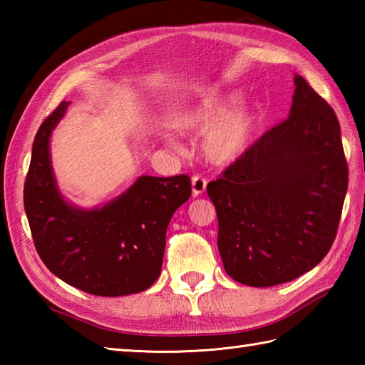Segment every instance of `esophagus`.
I'll return each instance as SVG.
<instances>
[{
    "label": "esophagus",
    "mask_w": 365,
    "mask_h": 365,
    "mask_svg": "<svg viewBox=\"0 0 365 365\" xmlns=\"http://www.w3.org/2000/svg\"><path fill=\"white\" fill-rule=\"evenodd\" d=\"M191 188H192V196H200L207 188V180L202 175H195L191 178Z\"/></svg>",
    "instance_id": "esophagus-1"
}]
</instances>
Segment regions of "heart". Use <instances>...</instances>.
Returning a JSON list of instances; mask_svg holds the SVG:
<instances>
[{
  "label": "heart",
  "mask_w": 365,
  "mask_h": 365,
  "mask_svg": "<svg viewBox=\"0 0 365 365\" xmlns=\"http://www.w3.org/2000/svg\"><path fill=\"white\" fill-rule=\"evenodd\" d=\"M235 98H205L183 115L180 127L185 130H204L226 113ZM260 122V114L254 110H242L222 118L205 133L202 150L208 160L218 165L235 161L252 143Z\"/></svg>",
  "instance_id": "1"
}]
</instances>
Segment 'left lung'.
<instances>
[{
	"instance_id": "obj_1",
	"label": "left lung",
	"mask_w": 365,
	"mask_h": 365,
	"mask_svg": "<svg viewBox=\"0 0 365 365\" xmlns=\"http://www.w3.org/2000/svg\"><path fill=\"white\" fill-rule=\"evenodd\" d=\"M346 188L337 115L294 75L289 118L207 185L226 273L273 287L319 265L336 240Z\"/></svg>"
}]
</instances>
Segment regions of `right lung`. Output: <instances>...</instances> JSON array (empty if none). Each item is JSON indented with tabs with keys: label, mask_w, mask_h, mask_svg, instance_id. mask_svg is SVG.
<instances>
[{
	"label": "right lung",
	"mask_w": 365,
	"mask_h": 365,
	"mask_svg": "<svg viewBox=\"0 0 365 365\" xmlns=\"http://www.w3.org/2000/svg\"><path fill=\"white\" fill-rule=\"evenodd\" d=\"M68 103L61 102L34 138L23 190L38 257L54 276L97 297L149 289L161 273L166 229L191 196V178L143 175L102 208H76L56 187L50 136Z\"/></svg>",
	"instance_id": "right-lung-1"
}]
</instances>
